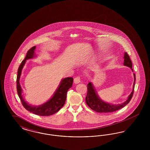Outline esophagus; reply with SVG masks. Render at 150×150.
Instances as JSON below:
<instances>
[{
    "mask_svg": "<svg viewBox=\"0 0 150 150\" xmlns=\"http://www.w3.org/2000/svg\"><path fill=\"white\" fill-rule=\"evenodd\" d=\"M80 82V76H77L76 78H75L74 79V83L75 84H78Z\"/></svg>",
    "mask_w": 150,
    "mask_h": 150,
    "instance_id": "obj_1",
    "label": "esophagus"
}]
</instances>
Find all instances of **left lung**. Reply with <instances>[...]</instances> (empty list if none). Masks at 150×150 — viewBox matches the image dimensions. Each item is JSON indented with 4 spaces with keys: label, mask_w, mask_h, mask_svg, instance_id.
I'll list each match as a JSON object with an SVG mask.
<instances>
[{
    "label": "left lung",
    "mask_w": 150,
    "mask_h": 150,
    "mask_svg": "<svg viewBox=\"0 0 150 150\" xmlns=\"http://www.w3.org/2000/svg\"><path fill=\"white\" fill-rule=\"evenodd\" d=\"M124 65L128 66L131 69L132 71L133 70L132 69V63L127 53L125 52L124 54ZM134 83L133 86L132 92L129 96L127 100L124 103L118 105H112L107 103L103 100H101L96 91V89L93 86V84L91 82H89L87 85L88 92L86 97V103L92 110L97 112H112L118 110H120L121 108L125 106L130 100L132 99L134 89V84L136 81V75L134 73Z\"/></svg>",
    "instance_id": "left-lung-1"
}]
</instances>
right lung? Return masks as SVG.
Masks as SVG:
<instances>
[{
    "label": "right lung",
    "instance_id": "obj_1",
    "mask_svg": "<svg viewBox=\"0 0 150 150\" xmlns=\"http://www.w3.org/2000/svg\"><path fill=\"white\" fill-rule=\"evenodd\" d=\"M35 48L36 47L34 46L28 51L25 59L22 61L21 64L18 67L17 76V91L18 97L21 101L22 104L25 109L34 114L39 116H50L56 113L64 106L66 100L67 92L68 90L71 88L73 78L70 77L62 79L59 85L51 98L42 105L35 106L27 103L23 98L22 94V89L20 84V79L21 77L22 69L26 62V60L36 57L35 53Z\"/></svg>",
    "mask_w": 150,
    "mask_h": 150
}]
</instances>
